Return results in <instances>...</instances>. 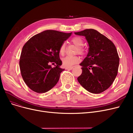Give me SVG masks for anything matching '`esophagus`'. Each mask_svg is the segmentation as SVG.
<instances>
[{
    "instance_id": "34e87169",
    "label": "esophagus",
    "mask_w": 133,
    "mask_h": 133,
    "mask_svg": "<svg viewBox=\"0 0 133 133\" xmlns=\"http://www.w3.org/2000/svg\"><path fill=\"white\" fill-rule=\"evenodd\" d=\"M73 68V67H67V68H66V69H68V70H72V69Z\"/></svg>"
}]
</instances>
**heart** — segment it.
Instances as JSON below:
<instances>
[{
  "label": "heart",
  "instance_id": "heart-1",
  "mask_svg": "<svg viewBox=\"0 0 133 133\" xmlns=\"http://www.w3.org/2000/svg\"><path fill=\"white\" fill-rule=\"evenodd\" d=\"M72 43L77 46L76 52L80 54H83L85 52L84 48L82 47L83 45V41L82 39L79 37H75L71 39ZM66 52V44L63 43L59 48V53L61 55H63ZM80 58L78 56H67L62 59V65L65 67H71L73 65L78 64L80 62Z\"/></svg>",
  "mask_w": 133,
  "mask_h": 133
}]
</instances>
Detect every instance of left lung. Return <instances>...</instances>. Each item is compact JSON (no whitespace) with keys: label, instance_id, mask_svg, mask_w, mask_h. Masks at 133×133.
<instances>
[{"label":"left lung","instance_id":"left-lung-1","mask_svg":"<svg viewBox=\"0 0 133 133\" xmlns=\"http://www.w3.org/2000/svg\"><path fill=\"white\" fill-rule=\"evenodd\" d=\"M74 33L85 36L89 45L87 57L80 64L82 72L78 81L90 93H102L111 85L117 74L120 59L116 48L110 40L94 29Z\"/></svg>","mask_w":133,"mask_h":133}]
</instances>
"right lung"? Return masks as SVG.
I'll use <instances>...</instances> for the list:
<instances>
[{
    "label": "right lung",
    "mask_w": 133,
    "mask_h": 133,
    "mask_svg": "<svg viewBox=\"0 0 133 133\" xmlns=\"http://www.w3.org/2000/svg\"><path fill=\"white\" fill-rule=\"evenodd\" d=\"M71 34L46 30L35 35L24 45L19 61L20 72L33 91L45 93L57 84L65 70L60 68L59 48Z\"/></svg>",
    "instance_id": "add662e5"
}]
</instances>
